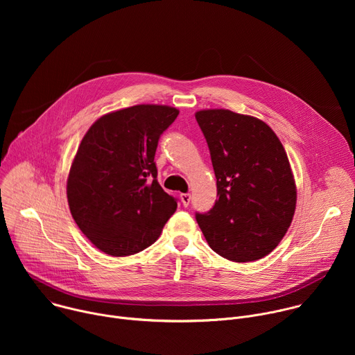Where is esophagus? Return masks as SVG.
Masks as SVG:
<instances>
[{"label":"esophagus","mask_w":355,"mask_h":355,"mask_svg":"<svg viewBox=\"0 0 355 355\" xmlns=\"http://www.w3.org/2000/svg\"><path fill=\"white\" fill-rule=\"evenodd\" d=\"M180 198H181V200H182V205H184V207H188V205H189V202H191V193H181Z\"/></svg>","instance_id":"1"}]
</instances>
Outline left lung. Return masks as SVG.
<instances>
[{"label": "left lung", "mask_w": 355, "mask_h": 355, "mask_svg": "<svg viewBox=\"0 0 355 355\" xmlns=\"http://www.w3.org/2000/svg\"><path fill=\"white\" fill-rule=\"evenodd\" d=\"M216 175L219 199L195 214L211 248L236 261H256L278 245L291 226L296 187L285 148L263 121L229 110L195 114Z\"/></svg>", "instance_id": "8db88e82"}]
</instances>
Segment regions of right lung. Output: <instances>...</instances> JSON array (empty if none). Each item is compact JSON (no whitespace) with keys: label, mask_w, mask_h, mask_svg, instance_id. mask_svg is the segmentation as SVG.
Returning <instances> with one entry per match:
<instances>
[{"label":"right lung","mask_w":355,"mask_h":355,"mask_svg":"<svg viewBox=\"0 0 355 355\" xmlns=\"http://www.w3.org/2000/svg\"><path fill=\"white\" fill-rule=\"evenodd\" d=\"M178 110L135 105L101 116L83 137L67 178L70 212L91 243L114 257L153 244L177 209L155 163Z\"/></svg>","instance_id":"obj_1"}]
</instances>
